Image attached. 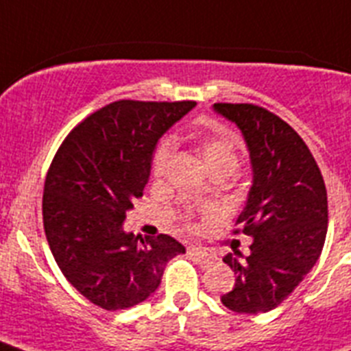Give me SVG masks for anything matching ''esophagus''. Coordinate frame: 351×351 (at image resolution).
I'll use <instances>...</instances> for the list:
<instances>
[{"label":"esophagus","mask_w":351,"mask_h":351,"mask_svg":"<svg viewBox=\"0 0 351 351\" xmlns=\"http://www.w3.org/2000/svg\"><path fill=\"white\" fill-rule=\"evenodd\" d=\"M188 253H190L191 256H198V258L204 260V262H214V260L218 258V256H216V253L206 250V247L191 246V247H188Z\"/></svg>","instance_id":"1"}]
</instances>
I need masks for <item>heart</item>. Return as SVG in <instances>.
Returning <instances> with one entry per match:
<instances>
[{
  "label": "heart",
  "mask_w": 351,
  "mask_h": 351,
  "mask_svg": "<svg viewBox=\"0 0 351 351\" xmlns=\"http://www.w3.org/2000/svg\"><path fill=\"white\" fill-rule=\"evenodd\" d=\"M195 147L213 176L225 178L234 172L241 163V144L234 133L223 126L216 125L213 128L197 133ZM173 149H176V141L170 135L160 138L158 144L154 145L153 156H151V173L154 179H161L167 173ZM191 216H193L191 209L184 210L182 214V221L186 223V226H191Z\"/></svg>",
  "instance_id": "b5f03b06"
}]
</instances>
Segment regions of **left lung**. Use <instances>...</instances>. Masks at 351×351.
I'll list each match as a JSON object with an SVG mask.
<instances>
[{
  "mask_svg": "<svg viewBox=\"0 0 351 351\" xmlns=\"http://www.w3.org/2000/svg\"><path fill=\"white\" fill-rule=\"evenodd\" d=\"M234 121L250 149L253 186L234 234L253 237L244 260L223 262L237 274L221 302L235 313L278 308L316 263L327 235V190L311 151L299 133L267 108L214 104Z\"/></svg>",
  "mask_w": 351,
  "mask_h": 351,
  "instance_id": "1",
  "label": "left lung"
}]
</instances>
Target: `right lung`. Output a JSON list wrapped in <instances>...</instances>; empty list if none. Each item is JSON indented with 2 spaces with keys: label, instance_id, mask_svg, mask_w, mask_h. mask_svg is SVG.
<instances>
[{
  "label": "right lung",
  "instance_id": "right-lung-1",
  "mask_svg": "<svg viewBox=\"0 0 351 351\" xmlns=\"http://www.w3.org/2000/svg\"><path fill=\"white\" fill-rule=\"evenodd\" d=\"M195 101L119 100L66 135L43 186V228L61 272L89 302L132 308L158 288L165 263L184 246L170 235L123 232L142 197L158 138Z\"/></svg>",
  "mask_w": 351,
  "mask_h": 351
}]
</instances>
